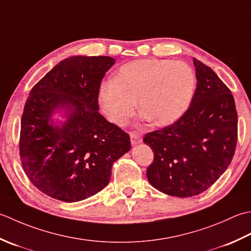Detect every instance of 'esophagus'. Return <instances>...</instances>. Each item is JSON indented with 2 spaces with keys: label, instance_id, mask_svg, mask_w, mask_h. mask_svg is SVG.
Listing matches in <instances>:
<instances>
[{
  "label": "esophagus",
  "instance_id": "34e87169",
  "mask_svg": "<svg viewBox=\"0 0 251 251\" xmlns=\"http://www.w3.org/2000/svg\"><path fill=\"white\" fill-rule=\"evenodd\" d=\"M130 140H131L132 145L140 144V143L142 142V136L139 132L132 131V132H130Z\"/></svg>",
  "mask_w": 251,
  "mask_h": 251
}]
</instances>
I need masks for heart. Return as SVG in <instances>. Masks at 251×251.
Masks as SVG:
<instances>
[{
	"label": "heart",
	"mask_w": 251,
	"mask_h": 251,
	"mask_svg": "<svg viewBox=\"0 0 251 251\" xmlns=\"http://www.w3.org/2000/svg\"><path fill=\"white\" fill-rule=\"evenodd\" d=\"M196 83V75L185 61L133 60L121 66L115 80L100 84L99 100L107 118L119 126L131 120L136 100L143 118L157 126H169L191 106Z\"/></svg>",
	"instance_id": "b5f03b06"
}]
</instances>
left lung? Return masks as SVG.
<instances>
[{"instance_id": "obj_1", "label": "left lung", "mask_w": 251, "mask_h": 251, "mask_svg": "<svg viewBox=\"0 0 251 251\" xmlns=\"http://www.w3.org/2000/svg\"><path fill=\"white\" fill-rule=\"evenodd\" d=\"M197 86L191 106L175 124L145 134L154 151L146 176L170 196L192 197L208 190L231 163L237 144L234 97L216 73L193 58Z\"/></svg>"}]
</instances>
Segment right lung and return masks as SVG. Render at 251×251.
<instances>
[{
    "label": "right lung",
    "mask_w": 251,
    "mask_h": 251,
    "mask_svg": "<svg viewBox=\"0 0 251 251\" xmlns=\"http://www.w3.org/2000/svg\"><path fill=\"white\" fill-rule=\"evenodd\" d=\"M115 64L108 56L61 60L30 91L22 117L19 155L39 191L65 202L81 201L108 184L114 162L130 151V136L99 112V90ZM68 120L52 124L55 110Z\"/></svg>",
    "instance_id": "right-lung-1"
}]
</instances>
